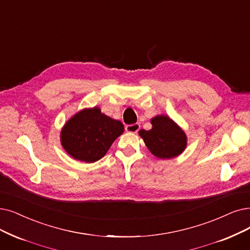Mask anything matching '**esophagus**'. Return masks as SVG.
Here are the masks:
<instances>
[{"label": "esophagus", "mask_w": 250, "mask_h": 250, "mask_svg": "<svg viewBox=\"0 0 250 250\" xmlns=\"http://www.w3.org/2000/svg\"><path fill=\"white\" fill-rule=\"evenodd\" d=\"M139 128H141V125H139L138 123H136V124H131V125H126L125 126V130L127 132L136 133L139 130Z\"/></svg>", "instance_id": "esophagus-1"}]
</instances>
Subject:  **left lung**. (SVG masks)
Segmentation results:
<instances>
[{"label":"left lung","mask_w":250,"mask_h":250,"mask_svg":"<svg viewBox=\"0 0 250 250\" xmlns=\"http://www.w3.org/2000/svg\"><path fill=\"white\" fill-rule=\"evenodd\" d=\"M151 130H139L147 148L160 159H171L181 155L187 146V136L183 129L169 117L160 115L151 120Z\"/></svg>","instance_id":"8db88e82"}]
</instances>
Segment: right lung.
<instances>
[{"label":"right lung","instance_id":"1","mask_svg":"<svg viewBox=\"0 0 250 250\" xmlns=\"http://www.w3.org/2000/svg\"><path fill=\"white\" fill-rule=\"evenodd\" d=\"M124 132L122 122L103 114L101 108H84L64 124L61 142L76 160L93 163L102 159L115 139Z\"/></svg>","mask_w":250,"mask_h":250}]
</instances>
